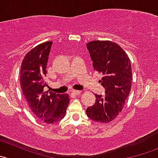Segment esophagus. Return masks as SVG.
I'll return each instance as SVG.
<instances>
[{
	"mask_svg": "<svg viewBox=\"0 0 158 158\" xmlns=\"http://www.w3.org/2000/svg\"><path fill=\"white\" fill-rule=\"evenodd\" d=\"M80 93H81V91H78V90H73V91H71V94H75V95H77V94H79Z\"/></svg>",
	"mask_w": 158,
	"mask_h": 158,
	"instance_id": "34e87169",
	"label": "esophagus"
}]
</instances>
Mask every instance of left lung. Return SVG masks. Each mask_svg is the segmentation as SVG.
Segmentation results:
<instances>
[{"label":"left lung","mask_w":158,"mask_h":158,"mask_svg":"<svg viewBox=\"0 0 158 158\" xmlns=\"http://www.w3.org/2000/svg\"><path fill=\"white\" fill-rule=\"evenodd\" d=\"M87 48L94 70L102 73L99 82L106 89L104 96L95 94V103L86 109L87 115L97 123H109L122 112L131 91V63L121 46L112 41H91Z\"/></svg>","instance_id":"8db88e82"}]
</instances>
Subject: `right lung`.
I'll return each mask as SVG.
<instances>
[{
    "instance_id": "right-lung-1",
    "label": "right lung",
    "mask_w": 158,
    "mask_h": 158,
    "mask_svg": "<svg viewBox=\"0 0 158 158\" xmlns=\"http://www.w3.org/2000/svg\"><path fill=\"white\" fill-rule=\"evenodd\" d=\"M52 42H45L31 49L22 60L20 83L22 93L31 112L44 123L51 124L62 119L70 102L67 94L45 91L46 66Z\"/></svg>"
}]
</instances>
